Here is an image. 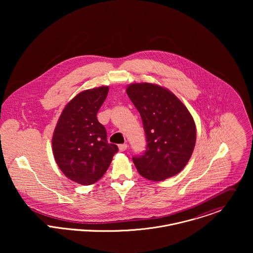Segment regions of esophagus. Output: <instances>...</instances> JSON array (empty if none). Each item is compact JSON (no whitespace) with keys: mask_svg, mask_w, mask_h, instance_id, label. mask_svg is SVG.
Segmentation results:
<instances>
[{"mask_svg":"<svg viewBox=\"0 0 253 253\" xmlns=\"http://www.w3.org/2000/svg\"><path fill=\"white\" fill-rule=\"evenodd\" d=\"M119 149H120V151H121V152H124V151H126V149H127V145H126V144L119 145Z\"/></svg>","mask_w":253,"mask_h":253,"instance_id":"obj_1","label":"esophagus"}]
</instances>
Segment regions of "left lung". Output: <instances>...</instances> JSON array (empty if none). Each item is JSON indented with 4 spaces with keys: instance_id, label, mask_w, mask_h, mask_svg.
Segmentation results:
<instances>
[{
    "instance_id": "obj_1",
    "label": "left lung",
    "mask_w": 253,
    "mask_h": 253,
    "mask_svg": "<svg viewBox=\"0 0 253 253\" xmlns=\"http://www.w3.org/2000/svg\"><path fill=\"white\" fill-rule=\"evenodd\" d=\"M126 93L141 116L147 142L144 153L132 157L139 174L153 181L176 175L196 143L190 112L172 92L157 84H132Z\"/></svg>"
}]
</instances>
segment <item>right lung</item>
<instances>
[{
  "instance_id": "right-lung-1",
  "label": "right lung",
  "mask_w": 253,
  "mask_h": 253,
  "mask_svg": "<svg viewBox=\"0 0 253 253\" xmlns=\"http://www.w3.org/2000/svg\"><path fill=\"white\" fill-rule=\"evenodd\" d=\"M108 86L84 90L62 111L52 137L55 162L69 179L82 185L99 180L119 151L108 143L107 131L97 113L108 94Z\"/></svg>"
}]
</instances>
